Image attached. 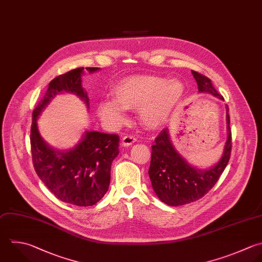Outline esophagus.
<instances>
[{"instance_id":"1","label":"esophagus","mask_w":262,"mask_h":262,"mask_svg":"<svg viewBox=\"0 0 262 262\" xmlns=\"http://www.w3.org/2000/svg\"><path fill=\"white\" fill-rule=\"evenodd\" d=\"M135 141H136V139H135L134 136L127 135V136H124V137H123V139H122V145H123V146H130V145L133 144Z\"/></svg>"}]
</instances>
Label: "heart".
Here are the masks:
<instances>
[{
    "label": "heart",
    "instance_id": "1",
    "mask_svg": "<svg viewBox=\"0 0 262 262\" xmlns=\"http://www.w3.org/2000/svg\"><path fill=\"white\" fill-rule=\"evenodd\" d=\"M184 91V85L178 79L167 80L156 76L128 77L112 89L114 99L106 98L98 103L97 114L102 121L118 126L125 121L126 110L138 112L145 127L158 129L170 120Z\"/></svg>",
    "mask_w": 262,
    "mask_h": 262
}]
</instances>
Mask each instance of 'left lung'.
I'll return each mask as SVG.
<instances>
[{
	"mask_svg": "<svg viewBox=\"0 0 262 262\" xmlns=\"http://www.w3.org/2000/svg\"><path fill=\"white\" fill-rule=\"evenodd\" d=\"M200 93H209L223 100L211 80L191 71ZM226 140L219 160L211 167L202 169L190 165L175 148L169 129L165 128L151 146V160L148 175L157 196L169 206H182L204 196L217 182L225 169L231 149V132L226 105Z\"/></svg>",
	"mask_w": 262,
	"mask_h": 262,
	"instance_id": "1",
	"label": "left lung"
}]
</instances>
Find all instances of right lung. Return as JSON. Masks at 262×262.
<instances>
[{
    "instance_id": "add662e5",
    "label": "right lung",
    "mask_w": 262,
    "mask_h": 262,
    "mask_svg": "<svg viewBox=\"0 0 262 262\" xmlns=\"http://www.w3.org/2000/svg\"><path fill=\"white\" fill-rule=\"evenodd\" d=\"M99 70L80 68L56 77L33 112L31 144L38 176L57 199L81 207L96 204L108 190L112 163L120 152V137L84 129L74 146L58 149L43 139L38 120L52 100L63 93L78 96L89 111V97L83 88L82 77L85 72L93 74Z\"/></svg>"
}]
</instances>
